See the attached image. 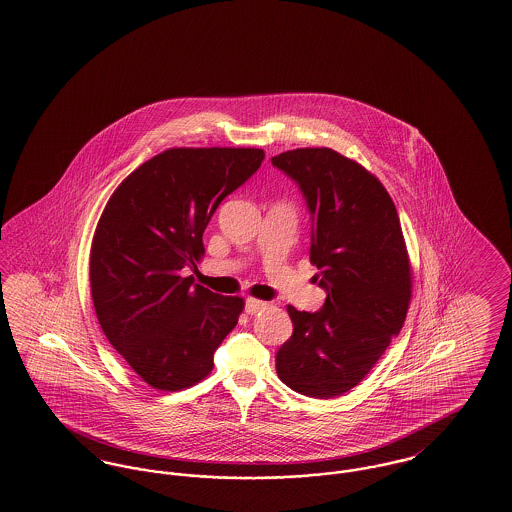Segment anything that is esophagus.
I'll list each match as a JSON object with an SVG mask.
<instances>
[{
  "label": "esophagus",
  "mask_w": 512,
  "mask_h": 512,
  "mask_svg": "<svg viewBox=\"0 0 512 512\" xmlns=\"http://www.w3.org/2000/svg\"><path fill=\"white\" fill-rule=\"evenodd\" d=\"M265 307H267V303H263L260 299L249 297L247 303H245V312H247V314H256V312H260V310H263Z\"/></svg>",
  "instance_id": "1"
}]
</instances>
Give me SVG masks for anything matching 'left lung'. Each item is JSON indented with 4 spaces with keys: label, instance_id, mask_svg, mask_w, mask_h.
<instances>
[{
    "label": "left lung",
    "instance_id": "obj_1",
    "mask_svg": "<svg viewBox=\"0 0 512 512\" xmlns=\"http://www.w3.org/2000/svg\"><path fill=\"white\" fill-rule=\"evenodd\" d=\"M299 185L312 217L310 262L327 292L318 312L288 305L293 335L277 374L312 398L344 395L400 333L411 299V265L400 219L380 179L329 147L271 159Z\"/></svg>",
    "mask_w": 512,
    "mask_h": 512
}]
</instances>
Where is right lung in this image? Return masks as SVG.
<instances>
[{
    "instance_id": "1",
    "label": "right lung",
    "mask_w": 512,
    "mask_h": 512,
    "mask_svg": "<svg viewBox=\"0 0 512 512\" xmlns=\"http://www.w3.org/2000/svg\"><path fill=\"white\" fill-rule=\"evenodd\" d=\"M254 147H174L114 190L91 243L89 282L104 335L159 391H181L213 370V353L243 312L192 277L220 202L262 164Z\"/></svg>"
}]
</instances>
